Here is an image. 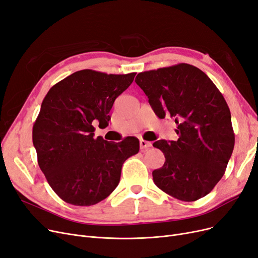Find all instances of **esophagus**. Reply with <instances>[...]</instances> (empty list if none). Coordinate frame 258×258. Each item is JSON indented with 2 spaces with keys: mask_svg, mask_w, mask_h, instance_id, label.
Returning a JSON list of instances; mask_svg holds the SVG:
<instances>
[{
  "mask_svg": "<svg viewBox=\"0 0 258 258\" xmlns=\"http://www.w3.org/2000/svg\"><path fill=\"white\" fill-rule=\"evenodd\" d=\"M152 147V143L149 141H145V140H140V150L142 152L147 151L148 149H150Z\"/></svg>",
  "mask_w": 258,
  "mask_h": 258,
  "instance_id": "esophagus-1",
  "label": "esophagus"
}]
</instances>
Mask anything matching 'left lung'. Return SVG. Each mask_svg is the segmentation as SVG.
Listing matches in <instances>:
<instances>
[{"label":"left lung","instance_id":"left-lung-1","mask_svg":"<svg viewBox=\"0 0 258 258\" xmlns=\"http://www.w3.org/2000/svg\"><path fill=\"white\" fill-rule=\"evenodd\" d=\"M135 82L160 119L175 118L177 141L158 140L164 164L155 184L182 201L208 195L225 174L234 149L230 108L210 78L186 63L143 72Z\"/></svg>","mask_w":258,"mask_h":258}]
</instances>
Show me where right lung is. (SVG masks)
<instances>
[{"instance_id":"obj_1","label":"right lung","mask_w":258,"mask_h":258,"mask_svg":"<svg viewBox=\"0 0 258 258\" xmlns=\"http://www.w3.org/2000/svg\"><path fill=\"white\" fill-rule=\"evenodd\" d=\"M135 76L83 70L54 84L44 98L32 142L41 171L65 203L87 207L105 199L120 181L123 163L139 152L135 137L109 143L94 136V123L108 124L116 98Z\"/></svg>"}]
</instances>
